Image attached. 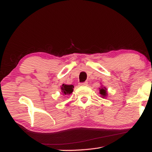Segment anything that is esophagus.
Here are the masks:
<instances>
[{"label": "esophagus", "mask_w": 152, "mask_h": 152, "mask_svg": "<svg viewBox=\"0 0 152 152\" xmlns=\"http://www.w3.org/2000/svg\"><path fill=\"white\" fill-rule=\"evenodd\" d=\"M79 85H80V86H87V85H88V82H85L80 83H79Z\"/></svg>", "instance_id": "34e87169"}]
</instances>
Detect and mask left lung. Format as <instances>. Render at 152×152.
Instances as JSON below:
<instances>
[{
    "instance_id": "1",
    "label": "left lung",
    "mask_w": 152,
    "mask_h": 152,
    "mask_svg": "<svg viewBox=\"0 0 152 152\" xmlns=\"http://www.w3.org/2000/svg\"><path fill=\"white\" fill-rule=\"evenodd\" d=\"M100 94L102 95V96H105L106 95V89L105 88L100 89Z\"/></svg>"
}]
</instances>
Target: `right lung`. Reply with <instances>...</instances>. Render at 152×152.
I'll return each instance as SVG.
<instances>
[{
	"label": "right lung",
	"mask_w": 152,
	"mask_h": 152,
	"mask_svg": "<svg viewBox=\"0 0 152 152\" xmlns=\"http://www.w3.org/2000/svg\"><path fill=\"white\" fill-rule=\"evenodd\" d=\"M74 86L73 85H65L63 84L61 87V90L62 92L64 95H69L72 93L73 91Z\"/></svg>",
	"instance_id": "right-lung-1"
}]
</instances>
